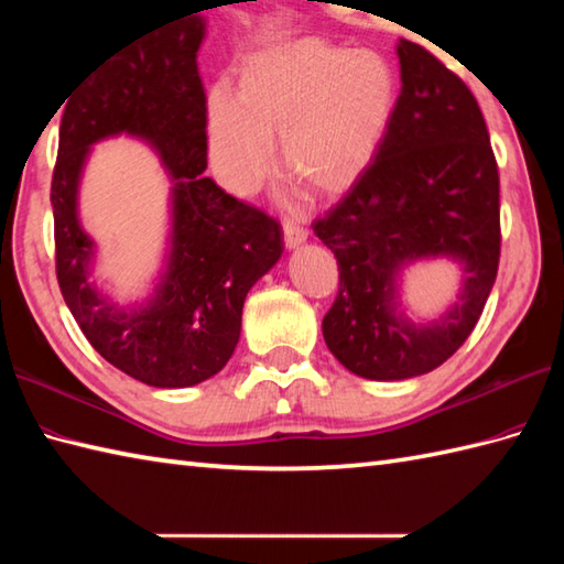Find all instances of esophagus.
<instances>
[{"label":"esophagus","mask_w":564,"mask_h":564,"mask_svg":"<svg viewBox=\"0 0 564 564\" xmlns=\"http://www.w3.org/2000/svg\"><path fill=\"white\" fill-rule=\"evenodd\" d=\"M283 239H285V247L297 249L307 239V230L293 220H283Z\"/></svg>","instance_id":"esophagus-1"}]
</instances>
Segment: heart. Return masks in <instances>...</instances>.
I'll return each mask as SVG.
<instances>
[{
  "label": "heart",
  "mask_w": 564,
  "mask_h": 564,
  "mask_svg": "<svg viewBox=\"0 0 564 564\" xmlns=\"http://www.w3.org/2000/svg\"><path fill=\"white\" fill-rule=\"evenodd\" d=\"M400 77L378 51L319 39L273 43L237 67L235 94L206 97V140L220 182L245 194L269 170L279 135L285 176L315 196L349 191L386 142Z\"/></svg>",
  "instance_id": "b5f03b06"
}]
</instances>
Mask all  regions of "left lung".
I'll use <instances>...</instances> for the list:
<instances>
[{
  "mask_svg": "<svg viewBox=\"0 0 564 564\" xmlns=\"http://www.w3.org/2000/svg\"><path fill=\"white\" fill-rule=\"evenodd\" d=\"M398 57L400 101L376 162L313 225L339 263L322 334L368 380L424 376L458 351L499 267V174L480 106L422 45L402 39ZM434 258L456 263L462 289L436 318L412 321L403 271Z\"/></svg>",
  "mask_w": 564,
  "mask_h": 564,
  "instance_id": "8db88e82",
  "label": "left lung"
}]
</instances>
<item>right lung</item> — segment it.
Returning a JSON list of instances; mask_svg holds the SVG:
<instances>
[{"label":"right lung","mask_w":564,"mask_h":564,"mask_svg":"<svg viewBox=\"0 0 564 564\" xmlns=\"http://www.w3.org/2000/svg\"><path fill=\"white\" fill-rule=\"evenodd\" d=\"M203 39L206 19H182L121 45L89 72L63 101L51 188L57 283L72 317L111 366L170 390L220 373L239 341L247 293L283 254L281 225L203 174ZM113 137L150 144L173 182L163 267L149 295L128 304L93 279L98 246L78 218L93 145Z\"/></svg>","instance_id":"1"}]
</instances>
